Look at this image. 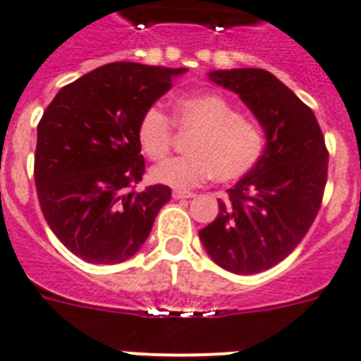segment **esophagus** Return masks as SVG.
Segmentation results:
<instances>
[{
  "instance_id": "1",
  "label": "esophagus",
  "mask_w": 361,
  "mask_h": 361,
  "mask_svg": "<svg viewBox=\"0 0 361 361\" xmlns=\"http://www.w3.org/2000/svg\"><path fill=\"white\" fill-rule=\"evenodd\" d=\"M195 193L186 192V190H173V199H192Z\"/></svg>"
}]
</instances>
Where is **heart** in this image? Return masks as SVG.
<instances>
[{
    "mask_svg": "<svg viewBox=\"0 0 361 361\" xmlns=\"http://www.w3.org/2000/svg\"><path fill=\"white\" fill-rule=\"evenodd\" d=\"M175 123L197 130L188 144L190 157L157 166L151 177L173 188H193L214 177L217 183H234L260 162L266 134L256 121L240 116L227 97L201 92L178 97ZM138 144L154 162H162L173 145V123L160 106L145 110L136 127Z\"/></svg>",
    "mask_w": 361,
    "mask_h": 361,
    "instance_id": "1",
    "label": "heart"
}]
</instances>
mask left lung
Instances as JSON below:
<instances>
[{"label":"left lung","mask_w":361,"mask_h":361,"mask_svg":"<svg viewBox=\"0 0 361 361\" xmlns=\"http://www.w3.org/2000/svg\"><path fill=\"white\" fill-rule=\"evenodd\" d=\"M216 85L240 95L266 133L260 162L228 190L199 231L208 256L236 275L276 266L299 245L323 201L329 151L314 112L260 68L216 70Z\"/></svg>","instance_id":"obj_1"}]
</instances>
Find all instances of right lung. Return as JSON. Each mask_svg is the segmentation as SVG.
<instances>
[{"instance_id": "1", "label": "right lung", "mask_w": 361, "mask_h": 361, "mask_svg": "<svg viewBox=\"0 0 361 361\" xmlns=\"http://www.w3.org/2000/svg\"><path fill=\"white\" fill-rule=\"evenodd\" d=\"M186 68L112 62L59 90L37 133L35 184L47 225L90 264H120L140 251L164 184L136 192L145 171L136 127Z\"/></svg>"}]
</instances>
